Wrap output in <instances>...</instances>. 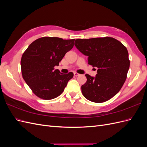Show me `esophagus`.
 <instances>
[{
    "label": "esophagus",
    "instance_id": "obj_1",
    "mask_svg": "<svg viewBox=\"0 0 147 147\" xmlns=\"http://www.w3.org/2000/svg\"><path fill=\"white\" fill-rule=\"evenodd\" d=\"M74 75L75 77H78V76H80V74H78V73H77V72H74Z\"/></svg>",
    "mask_w": 147,
    "mask_h": 147
}]
</instances>
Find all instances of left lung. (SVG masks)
<instances>
[{
  "label": "left lung",
  "mask_w": 147,
  "mask_h": 147,
  "mask_svg": "<svg viewBox=\"0 0 147 147\" xmlns=\"http://www.w3.org/2000/svg\"><path fill=\"white\" fill-rule=\"evenodd\" d=\"M75 46L88 56V64L96 67L95 77L86 74L87 81L82 86L88 100L101 103L110 99L121 90L130 65L128 51L119 41L105 37L77 39Z\"/></svg>",
  "instance_id": "1"
}]
</instances>
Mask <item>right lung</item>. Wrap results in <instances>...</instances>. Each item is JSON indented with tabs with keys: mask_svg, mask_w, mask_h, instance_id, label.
Returning <instances> with one entry per match:
<instances>
[{
	"mask_svg": "<svg viewBox=\"0 0 147 147\" xmlns=\"http://www.w3.org/2000/svg\"><path fill=\"white\" fill-rule=\"evenodd\" d=\"M74 40L44 37L35 40L24 52L21 60L23 78L40 98H56L73 78L72 72L62 74L54 67L73 48Z\"/></svg>",
	"mask_w": 147,
	"mask_h": 147,
	"instance_id": "add662e5",
	"label": "right lung"
}]
</instances>
